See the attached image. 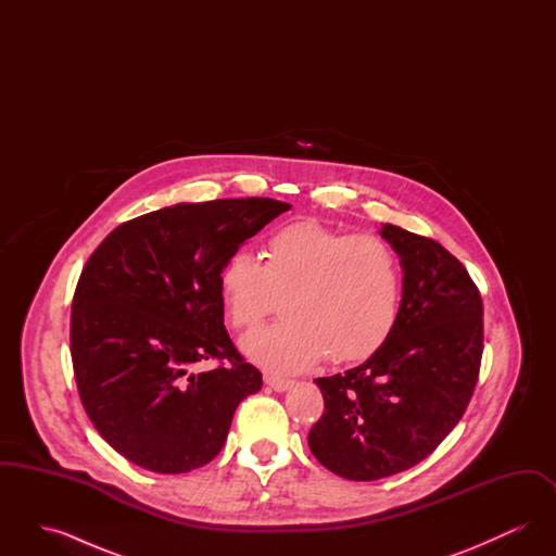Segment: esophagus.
Listing matches in <instances>:
<instances>
[{
    "label": "esophagus",
    "mask_w": 556,
    "mask_h": 556,
    "mask_svg": "<svg viewBox=\"0 0 556 556\" xmlns=\"http://www.w3.org/2000/svg\"><path fill=\"white\" fill-rule=\"evenodd\" d=\"M265 383L268 388H273L275 392H286V390H290L291 386H293V381H291V379L279 377V375H273V372H266Z\"/></svg>",
    "instance_id": "obj_1"
}]
</instances>
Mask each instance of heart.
<instances>
[{
  "instance_id": "1",
  "label": "heart",
  "mask_w": 556,
  "mask_h": 556,
  "mask_svg": "<svg viewBox=\"0 0 556 556\" xmlns=\"http://www.w3.org/2000/svg\"><path fill=\"white\" fill-rule=\"evenodd\" d=\"M218 291L238 331H256L281 298L286 320L245 340V352L266 369H306L325 354L350 365L392 338L402 266L381 238L300 220L268 236L263 263L245 250L231 252L218 270Z\"/></svg>"
}]
</instances>
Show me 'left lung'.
Listing matches in <instances>:
<instances>
[{"label": "left lung", "instance_id": "obj_1", "mask_svg": "<svg viewBox=\"0 0 556 556\" xmlns=\"http://www.w3.org/2000/svg\"><path fill=\"white\" fill-rule=\"evenodd\" d=\"M404 270L392 338L361 367L315 379L325 410L308 446L336 476L372 481L427 458L465 415L483 354L481 293L433 239L381 225Z\"/></svg>", "mask_w": 556, "mask_h": 556}]
</instances>
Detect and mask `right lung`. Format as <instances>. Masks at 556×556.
<instances>
[{"instance_id": "add662e5", "label": "right lung", "mask_w": 556, "mask_h": 556, "mask_svg": "<svg viewBox=\"0 0 556 556\" xmlns=\"http://www.w3.org/2000/svg\"><path fill=\"white\" fill-rule=\"evenodd\" d=\"M290 204L270 198L177 204L118 225L80 270L71 356L80 402L112 448L154 473L220 452L263 375L223 325L218 270ZM208 359L212 370L197 367Z\"/></svg>"}]
</instances>
